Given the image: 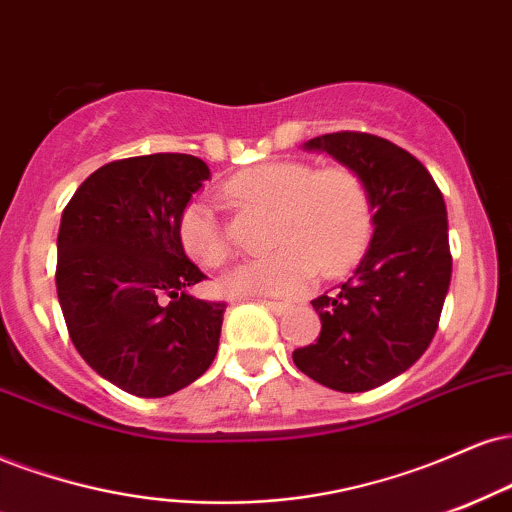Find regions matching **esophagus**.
Instances as JSON below:
<instances>
[{"mask_svg":"<svg viewBox=\"0 0 512 512\" xmlns=\"http://www.w3.org/2000/svg\"><path fill=\"white\" fill-rule=\"evenodd\" d=\"M262 307H267V310L272 312V315H276V317L286 315V312L291 310V305H288V303H274V300H262Z\"/></svg>","mask_w":512,"mask_h":512,"instance_id":"esophagus-1","label":"esophagus"}]
</instances>
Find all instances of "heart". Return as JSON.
Segmentation results:
<instances>
[{"mask_svg": "<svg viewBox=\"0 0 512 512\" xmlns=\"http://www.w3.org/2000/svg\"><path fill=\"white\" fill-rule=\"evenodd\" d=\"M224 193L240 205L272 209L269 257L245 264L224 279L233 295L305 293L317 272H348L367 248L372 233V202L357 171L329 166L315 171L305 162L250 166L224 183ZM183 250L202 267L231 260V243L207 202L195 200L178 219Z\"/></svg>", "mask_w": 512, "mask_h": 512, "instance_id": "1", "label": "heart"}]
</instances>
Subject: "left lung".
Returning <instances> with one entry per match:
<instances>
[{"instance_id": "obj_1", "label": "left lung", "mask_w": 512, "mask_h": 512, "mask_svg": "<svg viewBox=\"0 0 512 512\" xmlns=\"http://www.w3.org/2000/svg\"><path fill=\"white\" fill-rule=\"evenodd\" d=\"M303 147L362 176L374 233L353 276L312 300L322 331L293 362L334 391L377 389L420 360L439 326L453 267L446 202L420 159L379 135L326 133Z\"/></svg>"}]
</instances>
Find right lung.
<instances>
[{
  "mask_svg": "<svg viewBox=\"0 0 512 512\" xmlns=\"http://www.w3.org/2000/svg\"><path fill=\"white\" fill-rule=\"evenodd\" d=\"M209 178L202 159H119L80 183L61 214L57 295L73 346L102 379L140 398L186 389L219 348L224 303L190 295L202 279L178 219Z\"/></svg>",
  "mask_w": 512,
  "mask_h": 512,
  "instance_id": "obj_1",
  "label": "right lung"
}]
</instances>
